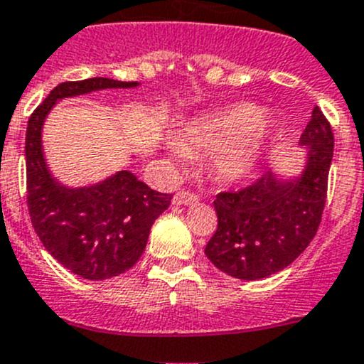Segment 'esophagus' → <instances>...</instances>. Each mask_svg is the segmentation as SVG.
<instances>
[{
  "label": "esophagus",
  "instance_id": "esophagus-1",
  "mask_svg": "<svg viewBox=\"0 0 364 364\" xmlns=\"http://www.w3.org/2000/svg\"><path fill=\"white\" fill-rule=\"evenodd\" d=\"M197 200H199V197L196 196V193L192 192H185V190H181V192L176 193L174 197H172V204L174 205H188V204H196Z\"/></svg>",
  "mask_w": 364,
  "mask_h": 364
}]
</instances>
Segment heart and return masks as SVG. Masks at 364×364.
I'll use <instances>...</instances> for the list:
<instances>
[{
    "label": "heart",
    "instance_id": "heart-1",
    "mask_svg": "<svg viewBox=\"0 0 364 364\" xmlns=\"http://www.w3.org/2000/svg\"><path fill=\"white\" fill-rule=\"evenodd\" d=\"M273 127V116L241 102L190 119L179 142L167 146L168 156L185 165L188 155L215 153L216 176L225 183H240L259 167Z\"/></svg>",
    "mask_w": 364,
    "mask_h": 364
}]
</instances>
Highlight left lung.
Instances as JSON below:
<instances>
[{
  "mask_svg": "<svg viewBox=\"0 0 364 364\" xmlns=\"http://www.w3.org/2000/svg\"><path fill=\"white\" fill-rule=\"evenodd\" d=\"M299 146L306 151L301 174L282 178L269 171L247 188L216 196L218 227L204 252L229 277H271L291 266L317 234L335 146L331 124L318 107Z\"/></svg>",
  "mask_w": 364,
  "mask_h": 364,
  "instance_id": "obj_1",
  "label": "left lung"
}]
</instances>
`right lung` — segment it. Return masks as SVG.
<instances>
[{
    "label": "right lung",
    "instance_id": "right-lung-1",
    "mask_svg": "<svg viewBox=\"0 0 364 364\" xmlns=\"http://www.w3.org/2000/svg\"><path fill=\"white\" fill-rule=\"evenodd\" d=\"M137 86L107 77L61 82L28 121L26 178L31 223L46 250L86 280H107L130 269L141 259L151 225L168 208L172 196L155 192L130 171H117L91 186L61 185L43 156V123L63 98Z\"/></svg>",
    "mask_w": 364,
    "mask_h": 364
}]
</instances>
